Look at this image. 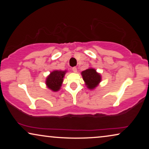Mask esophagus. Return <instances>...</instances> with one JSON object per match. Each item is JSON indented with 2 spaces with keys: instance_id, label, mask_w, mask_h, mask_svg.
Returning a JSON list of instances; mask_svg holds the SVG:
<instances>
[{
  "instance_id": "1",
  "label": "esophagus",
  "mask_w": 149,
  "mask_h": 149,
  "mask_svg": "<svg viewBox=\"0 0 149 149\" xmlns=\"http://www.w3.org/2000/svg\"><path fill=\"white\" fill-rule=\"evenodd\" d=\"M72 71L74 72H77V68H76V67H73V68H72Z\"/></svg>"
}]
</instances>
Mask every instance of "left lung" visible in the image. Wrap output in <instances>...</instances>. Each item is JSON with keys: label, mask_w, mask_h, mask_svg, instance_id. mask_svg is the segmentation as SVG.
<instances>
[{"label": "left lung", "mask_w": 149, "mask_h": 149, "mask_svg": "<svg viewBox=\"0 0 149 149\" xmlns=\"http://www.w3.org/2000/svg\"><path fill=\"white\" fill-rule=\"evenodd\" d=\"M81 75L85 85L90 90L96 88L102 81L101 74L93 68H89L82 71Z\"/></svg>", "instance_id": "obj_1"}]
</instances>
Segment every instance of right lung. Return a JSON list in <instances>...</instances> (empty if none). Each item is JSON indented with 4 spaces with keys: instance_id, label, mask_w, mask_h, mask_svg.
Returning a JSON list of instances; mask_svg holds the SVG:
<instances>
[{
    "instance_id": "obj_1",
    "label": "right lung",
    "mask_w": 149,
    "mask_h": 149,
    "mask_svg": "<svg viewBox=\"0 0 149 149\" xmlns=\"http://www.w3.org/2000/svg\"><path fill=\"white\" fill-rule=\"evenodd\" d=\"M67 70H54L47 77L45 84L48 89L54 92L58 91L62 87L64 77Z\"/></svg>"
}]
</instances>
